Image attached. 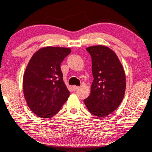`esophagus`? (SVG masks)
<instances>
[{
	"mask_svg": "<svg viewBox=\"0 0 152 152\" xmlns=\"http://www.w3.org/2000/svg\"><path fill=\"white\" fill-rule=\"evenodd\" d=\"M79 86H72V89H73V90L74 91H76L77 90H78V89H79Z\"/></svg>",
	"mask_w": 152,
	"mask_h": 152,
	"instance_id": "1",
	"label": "esophagus"
}]
</instances>
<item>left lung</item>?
Listing matches in <instances>:
<instances>
[{"mask_svg": "<svg viewBox=\"0 0 152 152\" xmlns=\"http://www.w3.org/2000/svg\"><path fill=\"white\" fill-rule=\"evenodd\" d=\"M91 56L94 81L90 95L84 102L91 113L97 117L111 114L123 101L126 76L117 55L109 47L95 45L86 48Z\"/></svg>", "mask_w": 152, "mask_h": 152, "instance_id": "left-lung-1", "label": "left lung"}]
</instances>
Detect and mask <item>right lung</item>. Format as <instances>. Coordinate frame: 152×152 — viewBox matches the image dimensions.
Listing matches in <instances>:
<instances>
[{
    "mask_svg": "<svg viewBox=\"0 0 152 152\" xmlns=\"http://www.w3.org/2000/svg\"><path fill=\"white\" fill-rule=\"evenodd\" d=\"M70 53V48L45 47L29 60L23 77V96L29 109L38 117L51 118L69 97L61 64Z\"/></svg>",
    "mask_w": 152,
    "mask_h": 152,
    "instance_id": "right-lung-1",
    "label": "right lung"
}]
</instances>
